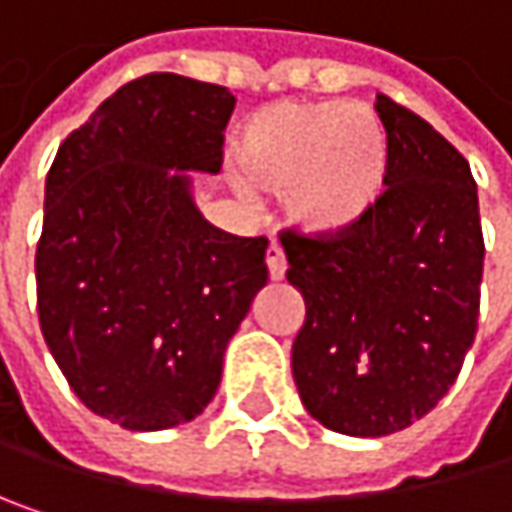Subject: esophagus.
I'll return each mask as SVG.
<instances>
[{"label":"esophagus","instance_id":"34e87169","mask_svg":"<svg viewBox=\"0 0 512 512\" xmlns=\"http://www.w3.org/2000/svg\"><path fill=\"white\" fill-rule=\"evenodd\" d=\"M266 269H269V278H272V281H281L284 272H287V257H284V252H281L275 243L266 249Z\"/></svg>","mask_w":512,"mask_h":512}]
</instances>
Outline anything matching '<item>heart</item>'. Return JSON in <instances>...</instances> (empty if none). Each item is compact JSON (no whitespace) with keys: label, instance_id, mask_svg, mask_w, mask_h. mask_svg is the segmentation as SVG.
<instances>
[{"label":"heart","instance_id":"obj_1","mask_svg":"<svg viewBox=\"0 0 512 512\" xmlns=\"http://www.w3.org/2000/svg\"><path fill=\"white\" fill-rule=\"evenodd\" d=\"M234 151L243 180L281 195L284 222L305 240L356 234L388 189V130L373 109L347 100L263 106L237 130Z\"/></svg>","mask_w":512,"mask_h":512}]
</instances>
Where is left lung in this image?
I'll return each instance as SVG.
<instances>
[{"instance_id": "8db88e82", "label": "left lung", "mask_w": 512, "mask_h": 512, "mask_svg": "<svg viewBox=\"0 0 512 512\" xmlns=\"http://www.w3.org/2000/svg\"><path fill=\"white\" fill-rule=\"evenodd\" d=\"M388 189L356 234H284L287 281L305 299L293 379L323 427L379 439L424 418L474 344L483 231L462 154L385 94Z\"/></svg>"}]
</instances>
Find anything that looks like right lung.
I'll return each mask as SVG.
<instances>
[{
  "label": "right lung",
  "instance_id": "add662e5",
  "mask_svg": "<svg viewBox=\"0 0 512 512\" xmlns=\"http://www.w3.org/2000/svg\"><path fill=\"white\" fill-rule=\"evenodd\" d=\"M225 85L151 73L58 148L35 255L55 364L100 418L168 430L216 397L228 341L266 284V240L204 219L192 174H219Z\"/></svg>",
  "mask_w": 512,
  "mask_h": 512
}]
</instances>
